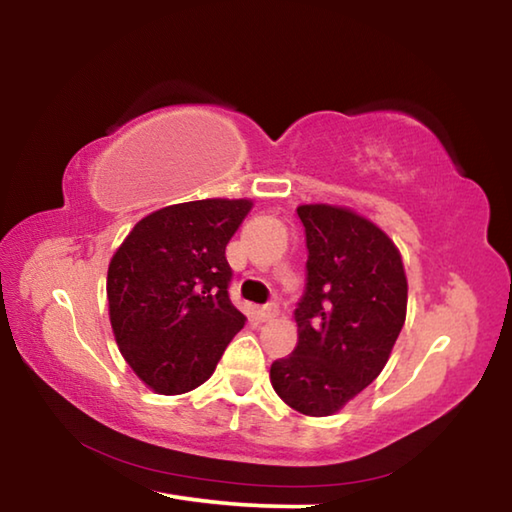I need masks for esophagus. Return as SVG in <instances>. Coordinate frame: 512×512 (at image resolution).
Here are the masks:
<instances>
[{
  "label": "esophagus",
  "mask_w": 512,
  "mask_h": 512,
  "mask_svg": "<svg viewBox=\"0 0 512 512\" xmlns=\"http://www.w3.org/2000/svg\"><path fill=\"white\" fill-rule=\"evenodd\" d=\"M275 314H277V307L273 305V302H271V305H264V307H259L255 311V316H257L259 323H266V320H271Z\"/></svg>",
  "instance_id": "1"
}]
</instances>
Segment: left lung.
I'll list each match as a JSON object with an SVG mask.
<instances>
[{"label":"left lung","mask_w":512,"mask_h":512,"mask_svg":"<svg viewBox=\"0 0 512 512\" xmlns=\"http://www.w3.org/2000/svg\"><path fill=\"white\" fill-rule=\"evenodd\" d=\"M307 277L293 311L298 343L273 361L271 384L291 409L332 415L384 370L406 318V275L375 223L336 205H300Z\"/></svg>","instance_id":"8db88e82"}]
</instances>
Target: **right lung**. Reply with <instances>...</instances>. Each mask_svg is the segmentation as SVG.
Returning <instances> with one entry per match:
<instances>
[{
  "mask_svg": "<svg viewBox=\"0 0 512 512\" xmlns=\"http://www.w3.org/2000/svg\"><path fill=\"white\" fill-rule=\"evenodd\" d=\"M253 203L207 198L169 205L135 225L108 268L112 332L146 386H201L241 327L225 246Z\"/></svg>",
  "mask_w": 512,
  "mask_h": 512,
  "instance_id": "right-lung-1",
  "label": "right lung"
}]
</instances>
